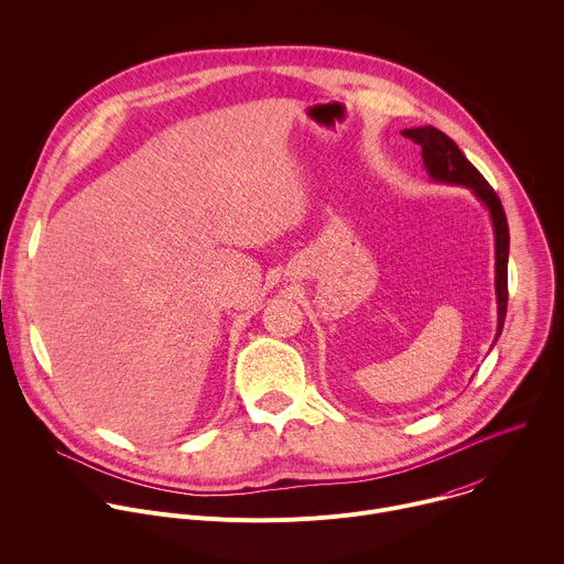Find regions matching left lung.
Returning a JSON list of instances; mask_svg holds the SVG:
<instances>
[{
  "label": "left lung",
  "instance_id": "8db88e82",
  "mask_svg": "<svg viewBox=\"0 0 564 564\" xmlns=\"http://www.w3.org/2000/svg\"><path fill=\"white\" fill-rule=\"evenodd\" d=\"M401 134L416 141L423 152V163L427 174L438 183H452L463 185L471 195L487 208L491 228H494V252H496V305H498V327L494 343L498 340L505 314H507V261H509V226L502 210V204L494 187L485 181V176L467 161V156L460 152V148L438 128L434 126H421V128H408ZM494 347V345H491Z\"/></svg>",
  "mask_w": 564,
  "mask_h": 564
}]
</instances>
